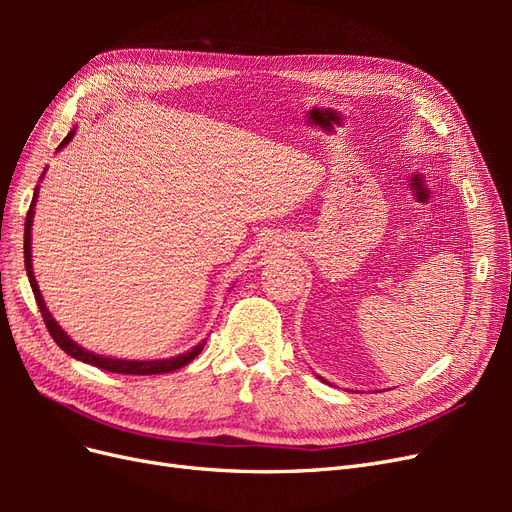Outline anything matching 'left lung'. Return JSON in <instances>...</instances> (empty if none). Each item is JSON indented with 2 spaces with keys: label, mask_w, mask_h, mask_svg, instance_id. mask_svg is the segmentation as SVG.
<instances>
[{
  "label": "left lung",
  "mask_w": 512,
  "mask_h": 512,
  "mask_svg": "<svg viewBox=\"0 0 512 512\" xmlns=\"http://www.w3.org/2000/svg\"><path fill=\"white\" fill-rule=\"evenodd\" d=\"M318 378H320V376H318Z\"/></svg>",
  "instance_id": "8db88e82"
}]
</instances>
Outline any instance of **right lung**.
<instances>
[{
    "label": "right lung",
    "mask_w": 512,
    "mask_h": 512,
    "mask_svg": "<svg viewBox=\"0 0 512 512\" xmlns=\"http://www.w3.org/2000/svg\"><path fill=\"white\" fill-rule=\"evenodd\" d=\"M74 136V130L61 141L59 149L66 147ZM36 196H38V190L34 194V200L32 205H29V211H27V220H25V271H27V277H29V284H32V290H34V297H36V303H38V309L42 314V320L46 324V329H49L51 337L55 339V344L64 350L66 354L74 356V359H79L83 363H89L94 367H100L104 371H113V374H126V376H153V374H168V371H175V369H181L183 365H188L192 359H196V354H200V350L205 348V342L194 346L190 352L185 354H179V356H173V359H162V361H119V359H108V356H100V354H94L89 352L85 348H81L79 344H74L72 339L61 331L59 324L55 322V318L49 314V309H46L44 305V299L42 294L38 290V284H36V277H34V271H32V218H34V203H36Z\"/></svg>",
    "instance_id": "right-lung-1"
}]
</instances>
